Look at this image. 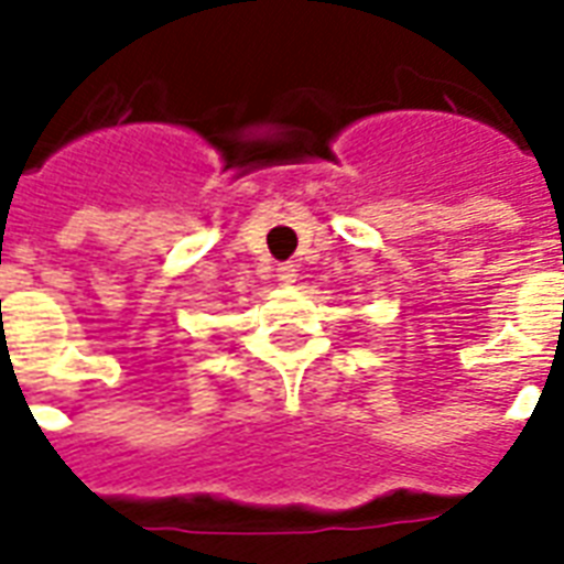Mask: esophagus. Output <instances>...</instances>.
Instances as JSON below:
<instances>
[{
	"label": "esophagus",
	"mask_w": 564,
	"mask_h": 564,
	"mask_svg": "<svg viewBox=\"0 0 564 564\" xmlns=\"http://www.w3.org/2000/svg\"><path fill=\"white\" fill-rule=\"evenodd\" d=\"M278 281L295 283V265H293V262H281V265H278Z\"/></svg>",
	"instance_id": "obj_1"
}]
</instances>
